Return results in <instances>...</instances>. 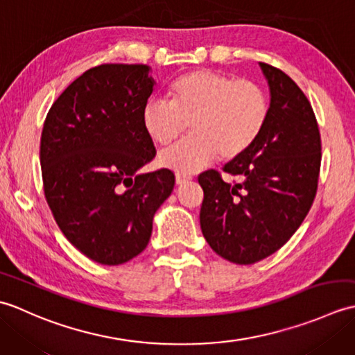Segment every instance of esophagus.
I'll list each match as a JSON object with an SVG mask.
<instances>
[{
    "label": "esophagus",
    "instance_id": "34e87169",
    "mask_svg": "<svg viewBox=\"0 0 355 355\" xmlns=\"http://www.w3.org/2000/svg\"><path fill=\"white\" fill-rule=\"evenodd\" d=\"M187 182H191V177L182 175V173H177V177H175V183H177L178 186H182V184H184V183H187Z\"/></svg>",
    "mask_w": 355,
    "mask_h": 355
}]
</instances>
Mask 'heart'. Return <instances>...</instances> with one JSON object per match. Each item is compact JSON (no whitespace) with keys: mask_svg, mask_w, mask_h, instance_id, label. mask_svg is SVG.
Listing matches in <instances>:
<instances>
[{"mask_svg":"<svg viewBox=\"0 0 355 355\" xmlns=\"http://www.w3.org/2000/svg\"><path fill=\"white\" fill-rule=\"evenodd\" d=\"M268 112V97L256 82L198 70L173 82L169 102L146 103L143 126L158 146L166 148L191 125L192 137L160 157L166 168L189 175L218 155L221 160H235L245 154L266 128Z\"/></svg>","mask_w":355,"mask_h":355,"instance_id":"heart-1","label":"heart"}]
</instances>
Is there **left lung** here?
Returning a JSON list of instances; mask_svg holds the SVG:
<instances>
[{"label": "left lung", "instance_id": "left-lung-1", "mask_svg": "<svg viewBox=\"0 0 355 355\" xmlns=\"http://www.w3.org/2000/svg\"><path fill=\"white\" fill-rule=\"evenodd\" d=\"M270 87V112L259 139L218 171L198 175L205 192L200 224L212 250L239 266L279 250L310 212L318 192L322 143L310 101L290 76L259 62Z\"/></svg>", "mask_w": 355, "mask_h": 355}]
</instances>
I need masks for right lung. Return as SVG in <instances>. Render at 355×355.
Instances as JSON below:
<instances>
[{"label":"right lung","mask_w":355,"mask_h":355,"mask_svg":"<svg viewBox=\"0 0 355 355\" xmlns=\"http://www.w3.org/2000/svg\"><path fill=\"white\" fill-rule=\"evenodd\" d=\"M143 64H102L64 89L41 135L44 193L65 238L94 262L119 266L145 250L169 197V169L137 173L155 157L143 126L154 79Z\"/></svg>","instance_id":"1"}]
</instances>
